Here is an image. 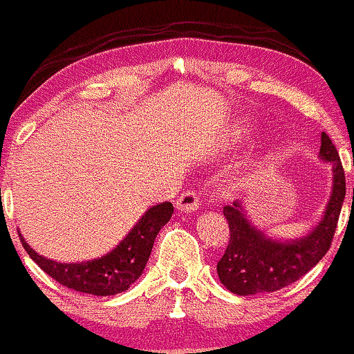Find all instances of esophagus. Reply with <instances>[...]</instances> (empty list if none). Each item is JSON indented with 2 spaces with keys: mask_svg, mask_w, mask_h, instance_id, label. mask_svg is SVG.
<instances>
[{
  "mask_svg": "<svg viewBox=\"0 0 354 354\" xmlns=\"http://www.w3.org/2000/svg\"><path fill=\"white\" fill-rule=\"evenodd\" d=\"M198 207H200V196H198L196 189L189 188L185 193H181V196H178L176 208L181 212H193Z\"/></svg>",
  "mask_w": 354,
  "mask_h": 354,
  "instance_id": "34e87169",
  "label": "esophagus"
}]
</instances>
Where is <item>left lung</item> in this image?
I'll list each match as a JSON object with an SVG mask.
<instances>
[{
  "instance_id": "8db88e82",
  "label": "left lung",
  "mask_w": 354,
  "mask_h": 354,
  "mask_svg": "<svg viewBox=\"0 0 354 354\" xmlns=\"http://www.w3.org/2000/svg\"><path fill=\"white\" fill-rule=\"evenodd\" d=\"M319 153L333 165L335 186L324 218L306 239L292 243L274 242L248 223L239 201L223 207L230 240L216 263V272L230 292L252 296L282 289L308 274L329 250L346 195V178L336 146L326 133L321 134Z\"/></svg>"
}]
</instances>
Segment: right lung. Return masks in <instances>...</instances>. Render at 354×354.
I'll use <instances>...</instances> for the list:
<instances>
[{"label": "right lung", "mask_w": 354, "mask_h": 354, "mask_svg": "<svg viewBox=\"0 0 354 354\" xmlns=\"http://www.w3.org/2000/svg\"><path fill=\"white\" fill-rule=\"evenodd\" d=\"M173 209L169 201L149 208L129 232V235L119 243L118 248L104 257L88 260V262H53L32 250L28 243L21 239V235H19V240L33 262H37L45 274L55 279L58 284L77 292L92 294V296H115L129 289L141 277L151 250H153L156 235L169 221Z\"/></svg>", "instance_id": "obj_1"}]
</instances>
